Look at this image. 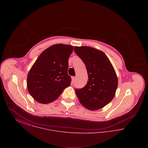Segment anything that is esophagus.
I'll use <instances>...</instances> for the list:
<instances>
[{"instance_id":"esophagus-1","label":"esophagus","mask_w":148,"mask_h":148,"mask_svg":"<svg viewBox=\"0 0 148 148\" xmlns=\"http://www.w3.org/2000/svg\"><path fill=\"white\" fill-rule=\"evenodd\" d=\"M72 80H73V82H74V81L76 80V77H72Z\"/></svg>"}]
</instances>
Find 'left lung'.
<instances>
[{
  "label": "left lung",
  "mask_w": 148,
  "mask_h": 148,
  "mask_svg": "<svg viewBox=\"0 0 148 148\" xmlns=\"http://www.w3.org/2000/svg\"><path fill=\"white\" fill-rule=\"evenodd\" d=\"M74 52L84 62L88 75L84 87L76 89L80 103L90 110L100 109L114 98L118 78L109 58L103 51L89 47H75Z\"/></svg>",
  "instance_id": "8db88e82"
}]
</instances>
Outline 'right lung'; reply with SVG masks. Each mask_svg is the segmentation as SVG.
I'll list each match as a JSON object with an SVG mask.
<instances>
[{"label": "right lung", "mask_w": 148, "mask_h": 148, "mask_svg": "<svg viewBox=\"0 0 148 148\" xmlns=\"http://www.w3.org/2000/svg\"><path fill=\"white\" fill-rule=\"evenodd\" d=\"M71 45L58 44L43 51L29 72L27 88L38 102L48 104L59 98L71 85L68 74Z\"/></svg>", "instance_id": "obj_1"}]
</instances>
